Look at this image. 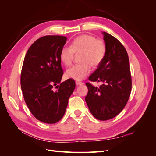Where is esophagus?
I'll use <instances>...</instances> for the list:
<instances>
[{
    "instance_id": "34e87169",
    "label": "esophagus",
    "mask_w": 156,
    "mask_h": 156,
    "mask_svg": "<svg viewBox=\"0 0 156 156\" xmlns=\"http://www.w3.org/2000/svg\"><path fill=\"white\" fill-rule=\"evenodd\" d=\"M75 83H76V85H77L78 86V85H82L83 83H82L81 81H75Z\"/></svg>"
}]
</instances>
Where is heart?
I'll return each instance as SVG.
<instances>
[{
  "mask_svg": "<svg viewBox=\"0 0 156 156\" xmlns=\"http://www.w3.org/2000/svg\"><path fill=\"white\" fill-rule=\"evenodd\" d=\"M80 54L81 63L74 65L65 72V77L75 80H81L91 71V66L96 67L101 64L106 56L107 45L101 39H96L90 34H81L71 41L69 47H65L59 53V59L65 66L72 64L74 55Z\"/></svg>",
  "mask_w": 156,
  "mask_h": 156,
  "instance_id": "b5f03b06",
  "label": "heart"
}]
</instances>
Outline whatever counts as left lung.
<instances>
[{"mask_svg":"<svg viewBox=\"0 0 156 156\" xmlns=\"http://www.w3.org/2000/svg\"><path fill=\"white\" fill-rule=\"evenodd\" d=\"M107 45L106 56L89 77L92 82L101 83L95 87L86 83L87 106L96 119L101 121L117 116L126 105L131 91L129 57L125 47L115 37L103 32Z\"/></svg>","mask_w":156,"mask_h":156,"instance_id":"8db88e82","label":"left lung"}]
</instances>
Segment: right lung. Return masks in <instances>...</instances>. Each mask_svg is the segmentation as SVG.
<instances>
[{"label":"right lung","instance_id":"add662e5","mask_svg":"<svg viewBox=\"0 0 156 156\" xmlns=\"http://www.w3.org/2000/svg\"><path fill=\"white\" fill-rule=\"evenodd\" d=\"M66 41L65 36L41 37L24 58L20 74L23 95L31 113L41 122L55 123L61 119L75 87L71 79L60 83L63 71L59 53Z\"/></svg>","mask_w":156,"mask_h":156}]
</instances>
